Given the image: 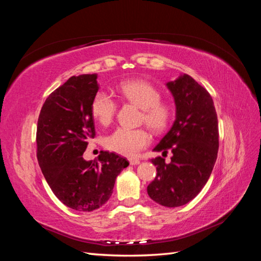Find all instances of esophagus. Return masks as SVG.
Wrapping results in <instances>:
<instances>
[{
  "label": "esophagus",
  "instance_id": "esophagus-1",
  "mask_svg": "<svg viewBox=\"0 0 261 261\" xmlns=\"http://www.w3.org/2000/svg\"><path fill=\"white\" fill-rule=\"evenodd\" d=\"M129 163H130V165H138L140 163V160L139 159H137V158H132V159H129Z\"/></svg>",
  "mask_w": 261,
  "mask_h": 261
}]
</instances>
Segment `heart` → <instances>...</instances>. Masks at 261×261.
<instances>
[{
  "mask_svg": "<svg viewBox=\"0 0 261 261\" xmlns=\"http://www.w3.org/2000/svg\"><path fill=\"white\" fill-rule=\"evenodd\" d=\"M116 95L122 102L131 103L141 109L140 123H145L154 134H162L171 123L174 107L162 99V92L149 82L142 80L125 81L116 88ZM118 103L109 93L99 91L94 95L91 112L98 123L108 125L113 121ZM150 143V136L143 127L126 129L118 127L105 138V147L109 150L125 157H136Z\"/></svg>",
  "mask_w": 261,
  "mask_h": 261,
  "instance_id": "heart-1",
  "label": "heart"
}]
</instances>
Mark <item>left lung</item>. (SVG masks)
<instances>
[{"instance_id": "obj_1", "label": "left lung", "mask_w": 261, "mask_h": 261, "mask_svg": "<svg viewBox=\"0 0 261 261\" xmlns=\"http://www.w3.org/2000/svg\"><path fill=\"white\" fill-rule=\"evenodd\" d=\"M176 104V120L154 151L173 156L151 159L157 176L148 185V195L167 207L181 206L195 197L208 180L219 150V124L210 93L184 74L167 83Z\"/></svg>"}]
</instances>
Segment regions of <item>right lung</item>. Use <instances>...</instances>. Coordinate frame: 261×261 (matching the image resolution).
I'll use <instances>...</instances> for the list:
<instances>
[{"mask_svg":"<svg viewBox=\"0 0 261 261\" xmlns=\"http://www.w3.org/2000/svg\"><path fill=\"white\" fill-rule=\"evenodd\" d=\"M96 74L71 76L43 103L37 125V158L43 176L60 202L76 211L101 207L113 193L115 179L129 166L114 152L97 159L83 153L95 137L91 103L98 91Z\"/></svg>","mask_w":261,"mask_h":261,"instance_id":"right-lung-1","label":"right lung"}]
</instances>
